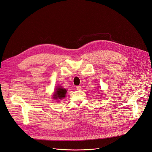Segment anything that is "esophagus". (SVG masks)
<instances>
[{"mask_svg": "<svg viewBox=\"0 0 152 152\" xmlns=\"http://www.w3.org/2000/svg\"><path fill=\"white\" fill-rule=\"evenodd\" d=\"M76 89H77L78 91H81V87L80 86H76Z\"/></svg>", "mask_w": 152, "mask_h": 152, "instance_id": "esophagus-1", "label": "esophagus"}]
</instances>
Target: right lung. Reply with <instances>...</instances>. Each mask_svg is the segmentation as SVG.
Listing matches in <instances>:
<instances>
[{"mask_svg": "<svg viewBox=\"0 0 152 152\" xmlns=\"http://www.w3.org/2000/svg\"><path fill=\"white\" fill-rule=\"evenodd\" d=\"M66 89L63 88L62 87L59 86L55 89V92H54L53 95V99L59 100L62 99L64 98L66 96Z\"/></svg>", "mask_w": 152, "mask_h": 152, "instance_id": "1", "label": "right lung"}]
</instances>
